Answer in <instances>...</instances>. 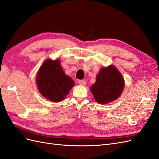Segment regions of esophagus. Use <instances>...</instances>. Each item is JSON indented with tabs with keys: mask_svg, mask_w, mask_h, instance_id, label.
Segmentation results:
<instances>
[{
	"mask_svg": "<svg viewBox=\"0 0 159 159\" xmlns=\"http://www.w3.org/2000/svg\"><path fill=\"white\" fill-rule=\"evenodd\" d=\"M78 83L80 85H85L86 84V81L85 80H78Z\"/></svg>",
	"mask_w": 159,
	"mask_h": 159,
	"instance_id": "34e87169",
	"label": "esophagus"
}]
</instances>
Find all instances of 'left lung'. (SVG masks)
Segmentation results:
<instances>
[{
  "instance_id": "8db88e82",
  "label": "left lung",
  "mask_w": 159,
  "mask_h": 159,
  "mask_svg": "<svg viewBox=\"0 0 159 159\" xmlns=\"http://www.w3.org/2000/svg\"><path fill=\"white\" fill-rule=\"evenodd\" d=\"M124 85L121 74L114 66L110 65L101 69L90 90L96 102L100 104H107L119 98Z\"/></svg>"
}]
</instances>
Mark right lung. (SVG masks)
Wrapping results in <instances>:
<instances>
[{
    "instance_id": "obj_1",
    "label": "right lung",
    "mask_w": 159,
    "mask_h": 159,
    "mask_svg": "<svg viewBox=\"0 0 159 159\" xmlns=\"http://www.w3.org/2000/svg\"><path fill=\"white\" fill-rule=\"evenodd\" d=\"M36 84L40 94L53 102L63 101L75 85L62 70L59 60H46L36 75Z\"/></svg>"
}]
</instances>
